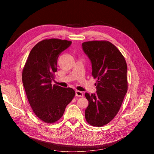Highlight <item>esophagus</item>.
<instances>
[{
    "label": "esophagus",
    "instance_id": "esophagus-1",
    "mask_svg": "<svg viewBox=\"0 0 154 154\" xmlns=\"http://www.w3.org/2000/svg\"><path fill=\"white\" fill-rule=\"evenodd\" d=\"M75 93H76V96L77 97H83V92H82L81 91H76Z\"/></svg>",
    "mask_w": 154,
    "mask_h": 154
}]
</instances>
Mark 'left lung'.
<instances>
[{"label":"left lung","mask_w":154,"mask_h":154,"mask_svg":"<svg viewBox=\"0 0 154 154\" xmlns=\"http://www.w3.org/2000/svg\"><path fill=\"white\" fill-rule=\"evenodd\" d=\"M82 49L91 60L92 75L97 79L96 92L85 96L88 105L85 110L88 123L101 127L118 114L128 88L127 66L118 49L108 41H89Z\"/></svg>","instance_id":"obj_1"}]
</instances>
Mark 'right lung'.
<instances>
[{
	"mask_svg": "<svg viewBox=\"0 0 154 154\" xmlns=\"http://www.w3.org/2000/svg\"><path fill=\"white\" fill-rule=\"evenodd\" d=\"M71 44L55 38L40 42L31 49L23 69L22 83L27 100L35 115L45 123L61 118L75 96L72 88L51 84L59 55Z\"/></svg>",
	"mask_w": 154,
	"mask_h": 154,
	"instance_id": "add662e5",
	"label": "right lung"
}]
</instances>
